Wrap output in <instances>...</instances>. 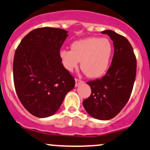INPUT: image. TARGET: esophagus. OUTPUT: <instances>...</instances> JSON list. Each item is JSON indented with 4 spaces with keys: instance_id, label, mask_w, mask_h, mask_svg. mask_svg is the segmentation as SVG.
<instances>
[{
    "instance_id": "1",
    "label": "esophagus",
    "mask_w": 150,
    "mask_h": 150,
    "mask_svg": "<svg viewBox=\"0 0 150 150\" xmlns=\"http://www.w3.org/2000/svg\"><path fill=\"white\" fill-rule=\"evenodd\" d=\"M84 83V82L83 81H82L81 80H80V79H75V86H80V84H82V83Z\"/></svg>"
}]
</instances>
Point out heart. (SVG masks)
<instances>
[{"label":"heart","instance_id":"obj_1","mask_svg":"<svg viewBox=\"0 0 150 150\" xmlns=\"http://www.w3.org/2000/svg\"><path fill=\"white\" fill-rule=\"evenodd\" d=\"M113 47L107 38L88 37L75 41L71 50H62L59 57L64 68L72 72L80 67L86 75L91 78L103 76L108 70L113 54Z\"/></svg>","mask_w":150,"mask_h":150}]
</instances>
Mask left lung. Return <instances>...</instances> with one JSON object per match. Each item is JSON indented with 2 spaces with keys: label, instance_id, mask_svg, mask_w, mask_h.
I'll list each match as a JSON object with an SVG mask.
<instances>
[{
  "label": "left lung",
  "instance_id": "1",
  "mask_svg": "<svg viewBox=\"0 0 150 150\" xmlns=\"http://www.w3.org/2000/svg\"><path fill=\"white\" fill-rule=\"evenodd\" d=\"M101 33L113 41L112 62L105 76L88 82L91 95L83 104L92 117L109 120L120 112L130 98L136 78L137 59L127 38L111 30Z\"/></svg>",
  "mask_w": 150,
  "mask_h": 150
}]
</instances>
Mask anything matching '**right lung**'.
Masks as SVG:
<instances>
[{
    "instance_id": "right-lung-1",
    "label": "right lung",
    "mask_w": 150,
    "mask_h": 150,
    "mask_svg": "<svg viewBox=\"0 0 150 150\" xmlns=\"http://www.w3.org/2000/svg\"><path fill=\"white\" fill-rule=\"evenodd\" d=\"M66 30L43 27L25 36L16 50L13 64L17 96L24 108L39 118L52 116L75 80L63 66L59 51Z\"/></svg>"
}]
</instances>
